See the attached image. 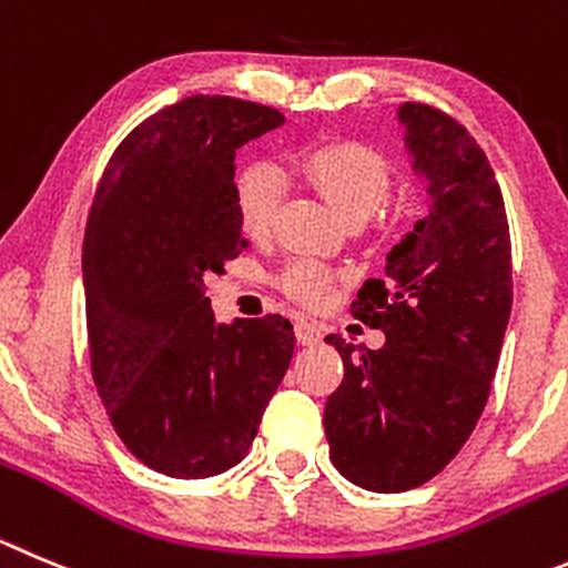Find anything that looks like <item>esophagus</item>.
I'll return each instance as SVG.
<instances>
[{"label":"esophagus","instance_id":"34e87169","mask_svg":"<svg viewBox=\"0 0 568 568\" xmlns=\"http://www.w3.org/2000/svg\"><path fill=\"white\" fill-rule=\"evenodd\" d=\"M320 338H322L320 322H308V320L296 322V342H300V344H316Z\"/></svg>","mask_w":568,"mask_h":568}]
</instances>
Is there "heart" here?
I'll return each instance as SVG.
<instances>
[{"instance_id": "b5f03b06", "label": "heart", "mask_w": 568, "mask_h": 568, "mask_svg": "<svg viewBox=\"0 0 568 568\" xmlns=\"http://www.w3.org/2000/svg\"><path fill=\"white\" fill-rule=\"evenodd\" d=\"M300 173L331 204L338 219L367 221L389 199L392 173L386 159L362 142H322L300 156ZM285 184L277 168L254 162L235 182V210L246 235L260 237L272 230L283 204ZM285 288L302 302H322L331 288V274L314 263H296Z\"/></svg>"}]
</instances>
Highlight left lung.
<instances>
[{"mask_svg": "<svg viewBox=\"0 0 568 568\" xmlns=\"http://www.w3.org/2000/svg\"><path fill=\"white\" fill-rule=\"evenodd\" d=\"M397 120L432 206L386 254L384 277L367 280L349 305L384 331V347L325 338L344 362L322 420L331 459L375 493L420 487L468 443L513 308L510 226L485 151L426 103H404Z\"/></svg>", "mask_w": 568, "mask_h": 568, "instance_id": "obj_1", "label": "left lung"}]
</instances>
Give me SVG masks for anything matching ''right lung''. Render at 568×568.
Segmentation results:
<instances>
[{
  "label": "right lung",
  "mask_w": 568,
  "mask_h": 568,
  "mask_svg": "<svg viewBox=\"0 0 568 568\" xmlns=\"http://www.w3.org/2000/svg\"><path fill=\"white\" fill-rule=\"evenodd\" d=\"M268 105L193 94L142 120L105 164L83 241L92 378L116 437L173 479L246 457L294 327L280 314L219 325L204 277L248 241L235 151L277 129Z\"/></svg>",
  "instance_id": "right-lung-1"
}]
</instances>
